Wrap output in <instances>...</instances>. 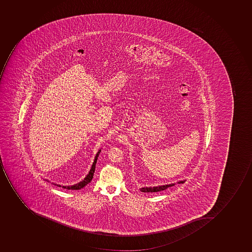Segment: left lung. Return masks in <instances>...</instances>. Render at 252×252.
Wrapping results in <instances>:
<instances>
[{
	"label": "left lung",
	"instance_id": "left-lung-1",
	"mask_svg": "<svg viewBox=\"0 0 252 252\" xmlns=\"http://www.w3.org/2000/svg\"><path fill=\"white\" fill-rule=\"evenodd\" d=\"M186 180H180L177 184H184ZM176 185V183L174 184H164V185H159V186L156 187H144V188H141L140 190L141 192H158V191H161V190H166L168 189L170 187L174 186Z\"/></svg>",
	"mask_w": 252,
	"mask_h": 252
}]
</instances>
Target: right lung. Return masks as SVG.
<instances>
[{
    "label": "right lung",
    "mask_w": 252,
    "mask_h": 252,
    "mask_svg": "<svg viewBox=\"0 0 252 252\" xmlns=\"http://www.w3.org/2000/svg\"><path fill=\"white\" fill-rule=\"evenodd\" d=\"M100 152H101V149H99V150L98 151V153L95 155V159H94V162H93V165H92L91 169H90L89 174H88L86 177H85L82 181H81L80 183H77V184H74V185H72V186H62V185H60V184H54V185H57L58 187H62L63 189H68V190H80V189H83V188L86 186L89 183L91 182L92 180H93V175H94V172H95V163H96V161H97L98 157H99Z\"/></svg>",
    "instance_id": "1"
}]
</instances>
